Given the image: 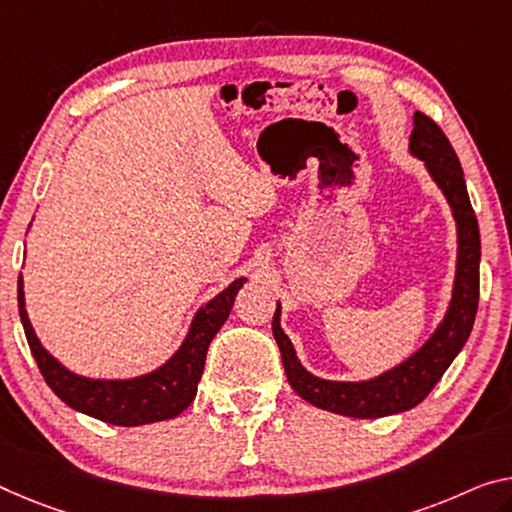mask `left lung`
I'll list each match as a JSON object with an SVG mask.
<instances>
[{
    "label": "left lung",
    "mask_w": 512,
    "mask_h": 512,
    "mask_svg": "<svg viewBox=\"0 0 512 512\" xmlns=\"http://www.w3.org/2000/svg\"><path fill=\"white\" fill-rule=\"evenodd\" d=\"M410 153L426 162V169L439 185V190L444 192L448 206L453 210L455 224H458V267H455L451 306H448L437 332L403 364L366 382H332L311 375L300 364L293 343L279 325L281 309L277 304L272 318V334L281 350L290 387L300 393L306 403L316 405L320 410L352 416V419H380V416L412 410L428 396L439 377L451 366V361L458 357L471 334V327H474L478 281H481L478 277L481 233H478V219L471 208L460 160L442 128L421 112L414 114Z\"/></svg>",
    "instance_id": "1"
}]
</instances>
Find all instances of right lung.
Returning <instances> with one entry per match:
<instances>
[{"mask_svg":"<svg viewBox=\"0 0 512 512\" xmlns=\"http://www.w3.org/2000/svg\"><path fill=\"white\" fill-rule=\"evenodd\" d=\"M245 281L235 279L215 300L201 306L192 320L190 334L167 364L132 380H89L61 366L34 334L25 311L22 277L18 279V309L38 371L45 377L47 387L68 407L114 426H144V423L174 419L185 407H190L206 366L208 345L229 318L235 295L245 286Z\"/></svg>","mask_w":512,"mask_h":512,"instance_id":"obj_1","label":"right lung"}]
</instances>
